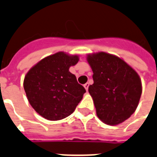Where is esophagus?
Masks as SVG:
<instances>
[{
	"label": "esophagus",
	"mask_w": 157,
	"mask_h": 157,
	"mask_svg": "<svg viewBox=\"0 0 157 157\" xmlns=\"http://www.w3.org/2000/svg\"><path fill=\"white\" fill-rule=\"evenodd\" d=\"M83 86H84V88L86 89V91H87V90H88V86H89V83H87V82H86V84H84Z\"/></svg>",
	"instance_id": "34e87169"
}]
</instances>
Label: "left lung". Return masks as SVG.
<instances>
[{
	"label": "left lung",
	"instance_id": "8db88e82",
	"mask_svg": "<svg viewBox=\"0 0 157 157\" xmlns=\"http://www.w3.org/2000/svg\"><path fill=\"white\" fill-rule=\"evenodd\" d=\"M94 83L88 91L94 101L96 115L107 125H117L136 110L142 93L137 72L122 58L105 52L87 54Z\"/></svg>",
	"mask_w": 157,
	"mask_h": 157
}]
</instances>
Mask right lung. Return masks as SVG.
<instances>
[{"label":"right lung","instance_id":"right-lung-1","mask_svg":"<svg viewBox=\"0 0 157 157\" xmlns=\"http://www.w3.org/2000/svg\"><path fill=\"white\" fill-rule=\"evenodd\" d=\"M77 54L60 51L42 58L25 76L24 89L33 109L51 121L63 120L75 110L86 90L69 71Z\"/></svg>","mask_w":157,"mask_h":157}]
</instances>
